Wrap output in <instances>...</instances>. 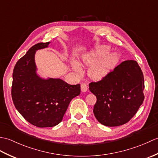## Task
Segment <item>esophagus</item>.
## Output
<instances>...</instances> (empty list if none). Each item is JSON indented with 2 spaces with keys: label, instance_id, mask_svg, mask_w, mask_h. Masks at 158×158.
<instances>
[{
  "label": "esophagus",
  "instance_id": "esophagus-1",
  "mask_svg": "<svg viewBox=\"0 0 158 158\" xmlns=\"http://www.w3.org/2000/svg\"><path fill=\"white\" fill-rule=\"evenodd\" d=\"M81 89L83 92H85L88 91V86H87L85 83H82L81 85Z\"/></svg>",
  "mask_w": 158,
  "mask_h": 158
}]
</instances>
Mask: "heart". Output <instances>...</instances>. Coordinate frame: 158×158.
I'll list each match as a JSON object with an SVG mask.
<instances>
[{
  "instance_id": "1",
  "label": "heart",
  "mask_w": 158,
  "mask_h": 158,
  "mask_svg": "<svg viewBox=\"0 0 158 158\" xmlns=\"http://www.w3.org/2000/svg\"><path fill=\"white\" fill-rule=\"evenodd\" d=\"M109 50V48L108 46L106 45H101L98 47L96 49V52L94 54L87 56L83 60V62H85L86 64H90L94 60L97 59L98 57L102 56V55L105 54V53ZM117 60V56L115 53H109V54L106 55L105 57L100 60L99 62L94 64L90 67L89 69V76L92 79H100L104 78L106 77L110 70L112 69L113 65ZM73 68L74 70L78 74L82 73V69L81 66H80L78 63L76 62H73Z\"/></svg>"
}]
</instances>
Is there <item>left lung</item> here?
<instances>
[{"label":"left lung","mask_w":158,"mask_h":158,"mask_svg":"<svg viewBox=\"0 0 158 158\" xmlns=\"http://www.w3.org/2000/svg\"><path fill=\"white\" fill-rule=\"evenodd\" d=\"M89 88L96 96L93 112L102 125L119 126L132 118L143 102L145 88L141 69L135 60H126Z\"/></svg>","instance_id":"left-lung-1"}]
</instances>
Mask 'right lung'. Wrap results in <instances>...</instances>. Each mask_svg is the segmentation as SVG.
<instances>
[{
    "mask_svg": "<svg viewBox=\"0 0 158 158\" xmlns=\"http://www.w3.org/2000/svg\"><path fill=\"white\" fill-rule=\"evenodd\" d=\"M49 42L33 45L13 69L11 96L18 112L39 127H53L62 122L70 102L81 92L80 84L70 85L60 79H43L36 73V50Z\"/></svg>",
    "mask_w": 158,
    "mask_h": 158,
    "instance_id": "add662e5",
    "label": "right lung"
}]
</instances>
